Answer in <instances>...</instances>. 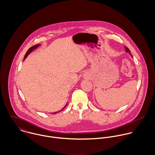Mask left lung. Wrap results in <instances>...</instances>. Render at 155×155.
<instances>
[{
  "label": "left lung",
  "mask_w": 155,
  "mask_h": 155,
  "mask_svg": "<svg viewBox=\"0 0 155 155\" xmlns=\"http://www.w3.org/2000/svg\"><path fill=\"white\" fill-rule=\"evenodd\" d=\"M125 51H126V52H128V53H129L130 54V55H131V57L133 58V55H131V51H130V49L127 48V47H126L125 46Z\"/></svg>",
  "instance_id": "8db88e82"
}]
</instances>
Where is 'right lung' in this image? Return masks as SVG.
Returning a JSON list of instances; mask_svg holds the SVG:
<instances>
[{
	"label": "right lung",
	"instance_id": "1",
	"mask_svg": "<svg viewBox=\"0 0 155 155\" xmlns=\"http://www.w3.org/2000/svg\"><path fill=\"white\" fill-rule=\"evenodd\" d=\"M40 45H41L40 44L36 45H35V46H33L31 47V48H30V49H29L27 51V52H26V54H25V56H24V60L26 58V57H27V56H28V55H29V54H30V53H31V52H32V51H33L34 49H36V48H38V47H39ZM67 105V103L65 105V106H64V107H63V109H62L61 110H59L58 111H56V112H54V113H58V112H60V111H61L63 110V109H64V108L66 107Z\"/></svg>",
	"mask_w": 155,
	"mask_h": 155
}]
</instances>
